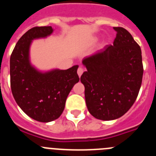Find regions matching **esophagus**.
<instances>
[{
    "mask_svg": "<svg viewBox=\"0 0 156 156\" xmlns=\"http://www.w3.org/2000/svg\"><path fill=\"white\" fill-rule=\"evenodd\" d=\"M83 69L82 67H79V68H78V69H77V74L79 75V76H81V75L83 74Z\"/></svg>",
    "mask_w": 156,
    "mask_h": 156,
    "instance_id": "esophagus-1",
    "label": "esophagus"
}]
</instances>
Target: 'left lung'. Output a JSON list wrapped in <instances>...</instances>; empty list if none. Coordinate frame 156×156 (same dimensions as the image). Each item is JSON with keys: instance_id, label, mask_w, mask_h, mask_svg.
<instances>
[{"instance_id": "left-lung-1", "label": "left lung", "mask_w": 156, "mask_h": 156, "mask_svg": "<svg viewBox=\"0 0 156 156\" xmlns=\"http://www.w3.org/2000/svg\"><path fill=\"white\" fill-rule=\"evenodd\" d=\"M113 44L83 59L80 77L87 109L96 119L113 120L124 115L137 99L143 76L141 50L131 34L114 27Z\"/></svg>"}]
</instances>
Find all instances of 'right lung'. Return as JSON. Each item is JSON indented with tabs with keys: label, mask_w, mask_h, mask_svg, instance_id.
Wrapping results in <instances>:
<instances>
[{
	"label": "right lung",
	"mask_w": 156,
	"mask_h": 156,
	"mask_svg": "<svg viewBox=\"0 0 156 156\" xmlns=\"http://www.w3.org/2000/svg\"><path fill=\"white\" fill-rule=\"evenodd\" d=\"M51 27L30 29L19 40L10 58L11 88L18 105L37 121L48 122L58 119L65 108L72 88L79 82L77 69L41 72L30 61L32 41L53 33Z\"/></svg>",
	"instance_id": "add662e5"
}]
</instances>
